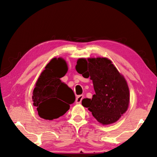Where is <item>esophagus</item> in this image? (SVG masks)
Returning <instances> with one entry per match:
<instances>
[{
    "label": "esophagus",
    "mask_w": 157,
    "mask_h": 157,
    "mask_svg": "<svg viewBox=\"0 0 157 157\" xmlns=\"http://www.w3.org/2000/svg\"><path fill=\"white\" fill-rule=\"evenodd\" d=\"M83 98H84V96H83V95H79V96H78V97L76 98V100H75L76 104H79V103H81V102H82Z\"/></svg>",
    "instance_id": "obj_1"
}]
</instances>
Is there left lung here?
Segmentation results:
<instances>
[{"label": "left lung", "mask_w": 157, "mask_h": 157, "mask_svg": "<svg viewBox=\"0 0 157 157\" xmlns=\"http://www.w3.org/2000/svg\"><path fill=\"white\" fill-rule=\"evenodd\" d=\"M76 71L92 80L95 93L82 104L102 125L117 121L128 110L129 91L127 82L107 58L79 59Z\"/></svg>", "instance_id": "left-lung-1"}]
</instances>
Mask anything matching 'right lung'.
<instances>
[{"mask_svg": "<svg viewBox=\"0 0 157 157\" xmlns=\"http://www.w3.org/2000/svg\"><path fill=\"white\" fill-rule=\"evenodd\" d=\"M64 59L53 58L43 70L33 91V105L38 115L46 120H53L63 115L75 101V94L61 78L67 72ZM67 100L65 103L62 101Z\"/></svg>", "mask_w": 157, "mask_h": 157, "instance_id": "obj_1", "label": "right lung"}]
</instances>
